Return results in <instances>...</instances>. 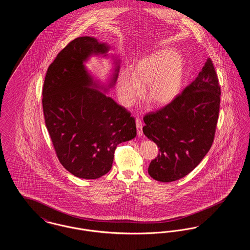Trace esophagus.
<instances>
[{
    "label": "esophagus",
    "instance_id": "obj_1",
    "mask_svg": "<svg viewBox=\"0 0 250 250\" xmlns=\"http://www.w3.org/2000/svg\"><path fill=\"white\" fill-rule=\"evenodd\" d=\"M136 125H137V132L139 136H143V125H142V120L136 119Z\"/></svg>",
    "mask_w": 250,
    "mask_h": 250
}]
</instances>
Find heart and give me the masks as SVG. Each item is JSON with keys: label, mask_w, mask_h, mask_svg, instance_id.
I'll return each instance as SVG.
<instances>
[{"label": "heart", "mask_w": 250, "mask_h": 250, "mask_svg": "<svg viewBox=\"0 0 250 250\" xmlns=\"http://www.w3.org/2000/svg\"><path fill=\"white\" fill-rule=\"evenodd\" d=\"M186 74L184 55L172 48H164L136 60L130 73L122 70L116 88L121 103L132 106L143 94L156 107L172 103L180 95Z\"/></svg>", "instance_id": "1"}]
</instances>
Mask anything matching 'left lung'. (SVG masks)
Segmentation results:
<instances>
[{
	"instance_id": "obj_1",
	"label": "left lung",
	"mask_w": 250,
	"mask_h": 250,
	"mask_svg": "<svg viewBox=\"0 0 250 250\" xmlns=\"http://www.w3.org/2000/svg\"><path fill=\"white\" fill-rule=\"evenodd\" d=\"M220 94L214 64L207 58L196 80L172 103L144 116L143 133L160 151L148 167L152 178L173 182L200 164L214 142Z\"/></svg>"
}]
</instances>
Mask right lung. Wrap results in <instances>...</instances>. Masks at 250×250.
I'll use <instances>...</instances> for the list:
<instances>
[{
  "label": "right lung",
  "mask_w": 250,
  "mask_h": 250,
  "mask_svg": "<svg viewBox=\"0 0 250 250\" xmlns=\"http://www.w3.org/2000/svg\"><path fill=\"white\" fill-rule=\"evenodd\" d=\"M110 46L82 36L61 50L48 66L43 88L45 122L61 164L74 176L97 179L107 173L120 143L137 135L135 119L106 94L117 81L120 60L102 83L88 70L93 56L107 58Z\"/></svg>",
  "instance_id": "right-lung-1"
}]
</instances>
